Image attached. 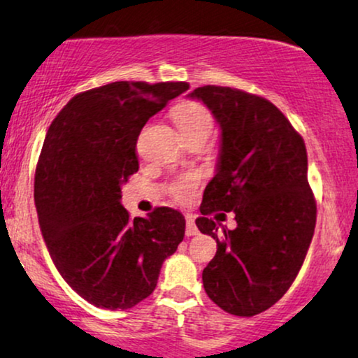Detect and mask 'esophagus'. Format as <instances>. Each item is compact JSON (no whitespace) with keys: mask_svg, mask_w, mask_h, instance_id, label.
I'll list each match as a JSON object with an SVG mask.
<instances>
[{"mask_svg":"<svg viewBox=\"0 0 358 358\" xmlns=\"http://www.w3.org/2000/svg\"><path fill=\"white\" fill-rule=\"evenodd\" d=\"M185 234H187L188 237L196 236V234H199V229H196L195 220H193V215H187V229H185Z\"/></svg>","mask_w":358,"mask_h":358,"instance_id":"1","label":"esophagus"}]
</instances>
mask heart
Returning <instances> with one entry per match:
<instances>
[{"instance_id": "heart-1", "label": "heart", "mask_w": 358, "mask_h": 358, "mask_svg": "<svg viewBox=\"0 0 358 358\" xmlns=\"http://www.w3.org/2000/svg\"><path fill=\"white\" fill-rule=\"evenodd\" d=\"M173 119L185 141L192 138H207L212 134L213 119L208 109L199 101H187L173 109ZM199 187V176L185 175L171 185V195L176 200H188Z\"/></svg>"}]
</instances>
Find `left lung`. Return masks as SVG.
Masks as SVG:
<instances>
[{
  "mask_svg": "<svg viewBox=\"0 0 358 358\" xmlns=\"http://www.w3.org/2000/svg\"><path fill=\"white\" fill-rule=\"evenodd\" d=\"M190 97L212 110L222 129L219 168L195 220L217 242L202 273L205 293L227 313L259 315L293 285L315 232L305 141L273 102L256 94L203 85ZM215 211L236 213L238 227L219 233L210 217Z\"/></svg>",
  "mask_w": 358,
  "mask_h": 358,
  "instance_id": "obj_1",
  "label": "left lung"
}]
</instances>
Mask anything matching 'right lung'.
<instances>
[{
    "label": "right lung",
    "instance_id": "1",
    "mask_svg": "<svg viewBox=\"0 0 358 358\" xmlns=\"http://www.w3.org/2000/svg\"><path fill=\"white\" fill-rule=\"evenodd\" d=\"M187 82H110L77 94L57 114L35 171V207L62 278L85 301L127 310L150 296L185 236L170 207L129 219L121 187L136 173L143 126Z\"/></svg>",
    "mask_w": 358,
    "mask_h": 358
}]
</instances>
